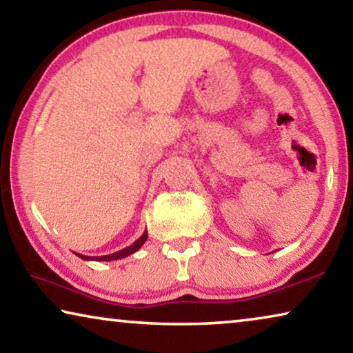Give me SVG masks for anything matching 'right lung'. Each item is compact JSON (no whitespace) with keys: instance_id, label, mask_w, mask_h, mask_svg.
Here are the masks:
<instances>
[{"instance_id":"obj_1","label":"right lung","mask_w":353,"mask_h":353,"mask_svg":"<svg viewBox=\"0 0 353 353\" xmlns=\"http://www.w3.org/2000/svg\"><path fill=\"white\" fill-rule=\"evenodd\" d=\"M147 241V231H144L143 236L138 241H134L133 244L125 247V249L119 250V252H114V254H109V255H101V256H88V255H82V254H74L79 256V259L82 260H87V261H112V260H120V259H125V256H130L131 254H134V252H138L143 244Z\"/></svg>"}]
</instances>
